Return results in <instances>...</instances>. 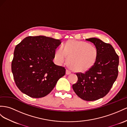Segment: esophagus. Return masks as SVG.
I'll list each match as a JSON object with an SVG mask.
<instances>
[{
    "mask_svg": "<svg viewBox=\"0 0 127 127\" xmlns=\"http://www.w3.org/2000/svg\"><path fill=\"white\" fill-rule=\"evenodd\" d=\"M71 71L69 70H66V74H71Z\"/></svg>",
    "mask_w": 127,
    "mask_h": 127,
    "instance_id": "esophagus-1",
    "label": "esophagus"
}]
</instances>
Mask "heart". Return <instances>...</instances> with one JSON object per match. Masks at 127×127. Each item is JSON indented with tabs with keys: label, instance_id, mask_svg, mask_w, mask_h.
<instances>
[{
	"label": "heart",
	"instance_id": "heart-1",
	"mask_svg": "<svg viewBox=\"0 0 127 127\" xmlns=\"http://www.w3.org/2000/svg\"><path fill=\"white\" fill-rule=\"evenodd\" d=\"M98 50L95 46L87 42L71 40L57 49L55 58L60 64L66 62L73 71L85 72L95 64Z\"/></svg>",
	"mask_w": 127,
	"mask_h": 127
}]
</instances>
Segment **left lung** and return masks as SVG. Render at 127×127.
<instances>
[{
    "label": "left lung",
    "instance_id": "obj_1",
    "mask_svg": "<svg viewBox=\"0 0 127 127\" xmlns=\"http://www.w3.org/2000/svg\"><path fill=\"white\" fill-rule=\"evenodd\" d=\"M98 50L95 64L85 73H77L78 81L73 90L81 99L95 101L107 95L118 76L119 56L112 45L99 38L86 39Z\"/></svg>",
    "mask_w": 127,
    "mask_h": 127
}]
</instances>
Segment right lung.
<instances>
[{"label":"right lung","instance_id":"add662e5","mask_svg":"<svg viewBox=\"0 0 127 127\" xmlns=\"http://www.w3.org/2000/svg\"><path fill=\"white\" fill-rule=\"evenodd\" d=\"M61 40L44 36H28L16 45L12 71L16 85L34 98L48 95L65 74L64 67L53 62Z\"/></svg>","mask_w":127,"mask_h":127}]
</instances>
